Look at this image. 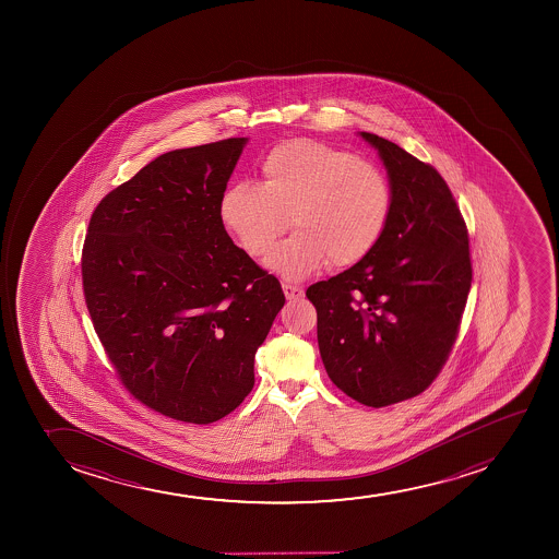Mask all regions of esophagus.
<instances>
[{"label":"esophagus","mask_w":559,"mask_h":559,"mask_svg":"<svg viewBox=\"0 0 559 559\" xmlns=\"http://www.w3.org/2000/svg\"><path fill=\"white\" fill-rule=\"evenodd\" d=\"M283 293L287 296V300H298V298L304 296V290L300 287H295V285H289V283H283Z\"/></svg>","instance_id":"esophagus-1"}]
</instances>
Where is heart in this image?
<instances>
[{
	"mask_svg": "<svg viewBox=\"0 0 559 559\" xmlns=\"http://www.w3.org/2000/svg\"><path fill=\"white\" fill-rule=\"evenodd\" d=\"M259 171V185L240 180L225 188L218 218L251 257L269 253L293 219L298 231L266 259L277 274L298 282L328 261L353 266L379 245L393 192L371 162L326 143L290 140L272 148Z\"/></svg>",
	"mask_w": 559,
	"mask_h": 559,
	"instance_id": "1",
	"label": "heart"
}]
</instances>
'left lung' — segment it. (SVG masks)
Wrapping results in <instances>:
<instances>
[{"mask_svg": "<svg viewBox=\"0 0 559 559\" xmlns=\"http://www.w3.org/2000/svg\"><path fill=\"white\" fill-rule=\"evenodd\" d=\"M392 185L384 235L359 263L308 287L328 377L380 408L425 392L450 356L472 285L468 229L435 167L359 132Z\"/></svg>", "mask_w": 559, "mask_h": 559, "instance_id": "1", "label": "left lung"}]
</instances>
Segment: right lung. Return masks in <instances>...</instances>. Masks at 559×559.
I'll list each match as a JSON object with an SVG mask.
<instances>
[{
    "instance_id": "right-lung-1",
    "label": "right lung",
    "mask_w": 559,
    "mask_h": 559,
    "mask_svg": "<svg viewBox=\"0 0 559 559\" xmlns=\"http://www.w3.org/2000/svg\"><path fill=\"white\" fill-rule=\"evenodd\" d=\"M246 138L154 158L98 203L82 251L85 304L122 385L206 425L251 392L285 304L277 277L233 245L218 200Z\"/></svg>"
}]
</instances>
